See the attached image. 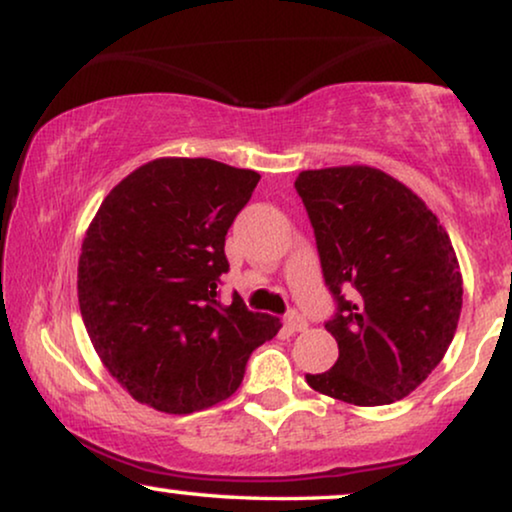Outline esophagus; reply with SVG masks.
Returning a JSON list of instances; mask_svg holds the SVG:
<instances>
[{
  "mask_svg": "<svg viewBox=\"0 0 512 512\" xmlns=\"http://www.w3.org/2000/svg\"><path fill=\"white\" fill-rule=\"evenodd\" d=\"M284 324H286V328H289L291 333H300V331H305V328H307V319L303 317V314H298L296 310H293V312L286 314Z\"/></svg>",
  "mask_w": 512,
  "mask_h": 512,
  "instance_id": "1",
  "label": "esophagus"
}]
</instances>
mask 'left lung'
<instances>
[{"label":"left lung","mask_w":512,"mask_h":512,"mask_svg":"<svg viewBox=\"0 0 512 512\" xmlns=\"http://www.w3.org/2000/svg\"><path fill=\"white\" fill-rule=\"evenodd\" d=\"M328 291L338 310L331 370L305 375L319 394L389 405L443 361L461 314V272L450 235L408 186L368 165L298 174Z\"/></svg>","instance_id":"left-lung-1"}]
</instances>
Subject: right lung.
Here are the masks:
<instances>
[{
  "instance_id": "add662e5",
  "label": "right lung",
  "mask_w": 512,
  "mask_h": 512,
  "mask_svg": "<svg viewBox=\"0 0 512 512\" xmlns=\"http://www.w3.org/2000/svg\"><path fill=\"white\" fill-rule=\"evenodd\" d=\"M261 179L209 158H158L128 174L81 244L79 307L97 356L132 398L170 415L226 401L282 321L233 293L226 233Z\"/></svg>"
}]
</instances>
